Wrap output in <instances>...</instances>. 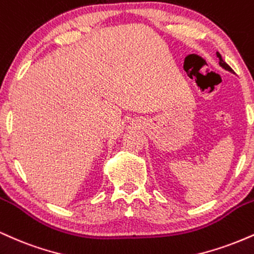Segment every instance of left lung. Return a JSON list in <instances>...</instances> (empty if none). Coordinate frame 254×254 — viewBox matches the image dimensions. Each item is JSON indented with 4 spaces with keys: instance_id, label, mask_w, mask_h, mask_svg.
I'll return each instance as SVG.
<instances>
[{
    "instance_id": "obj_1",
    "label": "left lung",
    "mask_w": 254,
    "mask_h": 254,
    "mask_svg": "<svg viewBox=\"0 0 254 254\" xmlns=\"http://www.w3.org/2000/svg\"><path fill=\"white\" fill-rule=\"evenodd\" d=\"M216 56H217V58H219V61H220V62H219L220 66L225 68V70H227V71H231V72H233V70H232V67L229 66V65L227 64V63H226L225 61H223V59H222V57H221V55H220L219 52H216Z\"/></svg>"
}]
</instances>
